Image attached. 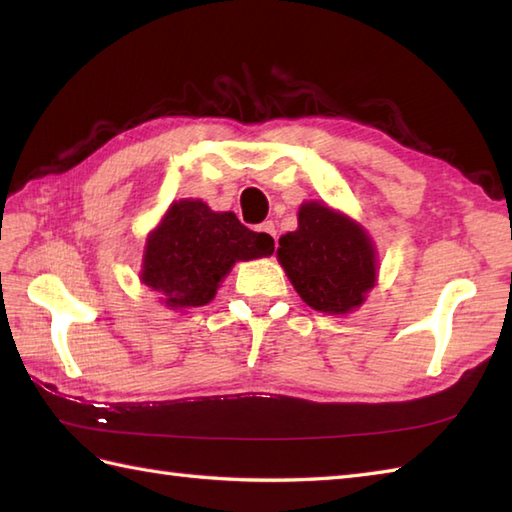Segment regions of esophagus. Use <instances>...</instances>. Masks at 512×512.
<instances>
[{
    "label": "esophagus",
    "mask_w": 512,
    "mask_h": 512,
    "mask_svg": "<svg viewBox=\"0 0 512 512\" xmlns=\"http://www.w3.org/2000/svg\"><path fill=\"white\" fill-rule=\"evenodd\" d=\"M257 233H262V235H266L270 242H275V246H277V231H275V224L270 222V220H266V222H262L257 226Z\"/></svg>",
    "instance_id": "esophagus-1"
}]
</instances>
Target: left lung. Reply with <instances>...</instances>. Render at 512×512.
<instances>
[{
  "mask_svg": "<svg viewBox=\"0 0 512 512\" xmlns=\"http://www.w3.org/2000/svg\"><path fill=\"white\" fill-rule=\"evenodd\" d=\"M277 257L310 308L345 314L374 288V246L358 224L325 204L299 209V228L279 239Z\"/></svg>",
  "mask_w": 512,
  "mask_h": 512,
  "instance_id": "8db88e82",
  "label": "left lung"
}]
</instances>
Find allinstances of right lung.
I'll use <instances>...</instances> for the list:
<instances>
[{
    "label": "right lung",
    "mask_w": 512,
    "mask_h": 512,
    "mask_svg": "<svg viewBox=\"0 0 512 512\" xmlns=\"http://www.w3.org/2000/svg\"><path fill=\"white\" fill-rule=\"evenodd\" d=\"M275 242L200 200L169 206L147 239L143 281L171 308L204 306L239 259L273 255Z\"/></svg>",
    "instance_id": "add662e5"
}]
</instances>
